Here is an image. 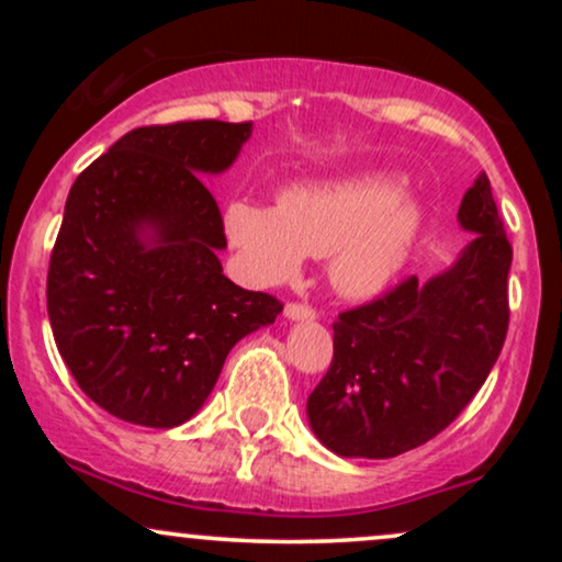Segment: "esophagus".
<instances>
[{
	"label": "esophagus",
	"instance_id": "obj_1",
	"mask_svg": "<svg viewBox=\"0 0 562 562\" xmlns=\"http://www.w3.org/2000/svg\"><path fill=\"white\" fill-rule=\"evenodd\" d=\"M285 317L290 322H312L317 314H314V308L306 306V303H288Z\"/></svg>",
	"mask_w": 562,
	"mask_h": 562
}]
</instances>
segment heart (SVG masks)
Wrapping results in <instances>:
<instances>
[{"label": "heart", "instance_id": "obj_1", "mask_svg": "<svg viewBox=\"0 0 562 562\" xmlns=\"http://www.w3.org/2000/svg\"><path fill=\"white\" fill-rule=\"evenodd\" d=\"M396 177L367 173L290 190L282 205L232 200L224 232L259 285H282L306 256H330L344 295L372 299L402 274L423 229L420 205L402 198Z\"/></svg>", "mask_w": 562, "mask_h": 562}]
</instances>
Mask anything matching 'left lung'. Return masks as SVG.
<instances>
[{
    "instance_id": "1",
    "label": "left lung",
    "mask_w": 562,
    "mask_h": 562,
    "mask_svg": "<svg viewBox=\"0 0 562 562\" xmlns=\"http://www.w3.org/2000/svg\"><path fill=\"white\" fill-rule=\"evenodd\" d=\"M470 240L428 282L338 314L333 364L306 402L314 436L338 457L389 460L441 434L488 378L507 335L513 248L479 173L457 211Z\"/></svg>"
}]
</instances>
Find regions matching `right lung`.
<instances>
[{
	"label": "right lung",
	"mask_w": 562,
	"mask_h": 562,
	"mask_svg": "<svg viewBox=\"0 0 562 562\" xmlns=\"http://www.w3.org/2000/svg\"><path fill=\"white\" fill-rule=\"evenodd\" d=\"M250 132V121L134 128L70 187L49 325L79 389L119 420L187 423L232 346L282 312L224 277L222 214L200 179L227 171Z\"/></svg>",
	"instance_id": "obj_1"
}]
</instances>
